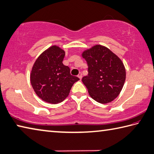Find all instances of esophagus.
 <instances>
[{"label":"esophagus","instance_id":"1","mask_svg":"<svg viewBox=\"0 0 154 154\" xmlns=\"http://www.w3.org/2000/svg\"><path fill=\"white\" fill-rule=\"evenodd\" d=\"M78 77L80 78V80L82 79V74H81V73H79V74L78 75Z\"/></svg>","mask_w":154,"mask_h":154}]
</instances>
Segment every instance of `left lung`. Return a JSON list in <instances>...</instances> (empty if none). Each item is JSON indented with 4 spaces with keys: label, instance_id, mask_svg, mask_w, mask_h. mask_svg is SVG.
<instances>
[{
    "label": "left lung",
    "instance_id": "8db88e82",
    "mask_svg": "<svg viewBox=\"0 0 154 154\" xmlns=\"http://www.w3.org/2000/svg\"><path fill=\"white\" fill-rule=\"evenodd\" d=\"M82 56L88 64V76L82 82L89 95L101 104L111 103L122 90L126 78L125 68L117 55L101 45L84 51Z\"/></svg>",
    "mask_w": 154,
    "mask_h": 154
}]
</instances>
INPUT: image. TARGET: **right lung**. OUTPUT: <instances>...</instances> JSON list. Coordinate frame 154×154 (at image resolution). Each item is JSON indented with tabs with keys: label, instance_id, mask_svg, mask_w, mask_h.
Masks as SVG:
<instances>
[{
	"label": "right lung",
	"instance_id": "right-lung-1",
	"mask_svg": "<svg viewBox=\"0 0 154 154\" xmlns=\"http://www.w3.org/2000/svg\"><path fill=\"white\" fill-rule=\"evenodd\" d=\"M65 54L59 46L52 45L39 55L32 67L31 86L36 94L46 103L62 102L74 84L80 80L72 76L68 66L63 64Z\"/></svg>",
	"mask_w": 154,
	"mask_h": 154
}]
</instances>
